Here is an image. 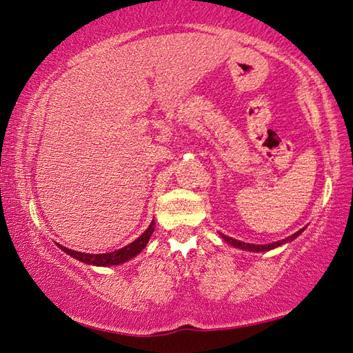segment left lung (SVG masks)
I'll return each mask as SVG.
<instances>
[{
  "instance_id": "obj_1",
  "label": "left lung",
  "mask_w": 353,
  "mask_h": 353,
  "mask_svg": "<svg viewBox=\"0 0 353 353\" xmlns=\"http://www.w3.org/2000/svg\"><path fill=\"white\" fill-rule=\"evenodd\" d=\"M301 231H303V230H300L299 232L292 234L291 237H288V239L281 240V241H274V243H269V245H251V243H245V241H240V240H236V239H232V237H228V236H225V234H220V236H222V239H223L225 241H228V243L232 245V246H236V248H240V250L254 251V252H263V251L274 250V248H277V246H280V245H283V243H286V241H291V240L296 239V237H299L300 234H301Z\"/></svg>"
}]
</instances>
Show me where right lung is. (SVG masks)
Segmentation results:
<instances>
[{
	"instance_id": "add662e5",
	"label": "right lung",
	"mask_w": 353,
	"mask_h": 353,
	"mask_svg": "<svg viewBox=\"0 0 353 353\" xmlns=\"http://www.w3.org/2000/svg\"><path fill=\"white\" fill-rule=\"evenodd\" d=\"M154 231V222H151L148 226V230L145 231L141 237H137L133 243L127 245L122 250H117L113 252H107V254H85V252H78L73 250H68V248L58 245L62 251L67 252L68 255H72L73 259L82 261V263L87 265H94V266H112V265H121L123 261H127L130 259H133L134 255L139 254L145 246H147L148 240L151 237V234Z\"/></svg>"
}]
</instances>
